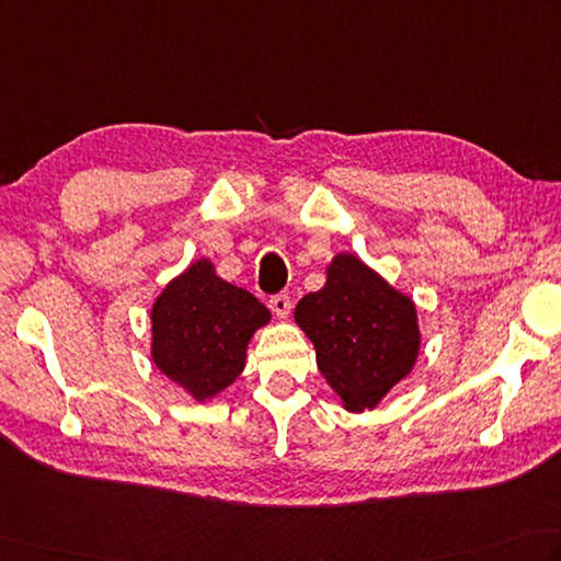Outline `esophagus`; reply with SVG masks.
I'll return each mask as SVG.
<instances>
[{"mask_svg": "<svg viewBox=\"0 0 561 561\" xmlns=\"http://www.w3.org/2000/svg\"><path fill=\"white\" fill-rule=\"evenodd\" d=\"M270 309L274 316L287 318L289 309H291V299L287 294H274V296H270Z\"/></svg>", "mask_w": 561, "mask_h": 561, "instance_id": "esophagus-1", "label": "esophagus"}]
</instances>
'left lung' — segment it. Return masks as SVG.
I'll use <instances>...</instances> for the list:
<instances>
[{"label":"left lung","mask_w":561,"mask_h":561,"mask_svg":"<svg viewBox=\"0 0 561 561\" xmlns=\"http://www.w3.org/2000/svg\"><path fill=\"white\" fill-rule=\"evenodd\" d=\"M316 362L350 411H365L409 375L419 357L415 306L355 255H337L321 291L296 304Z\"/></svg>","instance_id":"obj_1"}]
</instances>
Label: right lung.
<instances>
[{
	"label": "right lung",
	"mask_w": 561,
	"mask_h": 561,
	"mask_svg": "<svg viewBox=\"0 0 561 561\" xmlns=\"http://www.w3.org/2000/svg\"><path fill=\"white\" fill-rule=\"evenodd\" d=\"M267 321L265 304L199 260L152 306V359L162 375L204 401L236 381L248 340Z\"/></svg>",
	"instance_id": "1"
}]
</instances>
